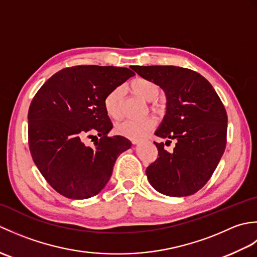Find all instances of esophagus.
Instances as JSON below:
<instances>
[{
	"label": "esophagus",
	"instance_id": "obj_1",
	"mask_svg": "<svg viewBox=\"0 0 257 257\" xmlns=\"http://www.w3.org/2000/svg\"><path fill=\"white\" fill-rule=\"evenodd\" d=\"M146 139H140V140H133V144L134 145H139V144H141V143H144Z\"/></svg>",
	"mask_w": 257,
	"mask_h": 257
}]
</instances>
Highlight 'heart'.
<instances>
[{
    "mask_svg": "<svg viewBox=\"0 0 257 257\" xmlns=\"http://www.w3.org/2000/svg\"><path fill=\"white\" fill-rule=\"evenodd\" d=\"M129 89L135 95L143 98L146 101H152V110H159V103L156 101L160 94V88L154 80L147 77H135L129 81ZM121 102H122V89L120 87L111 89L103 97L102 105L107 116L112 120H118L121 117ZM157 121L155 118L148 117L143 120H125L118 123L114 127L117 135L132 140H139L155 129Z\"/></svg>",
    "mask_w": 257,
    "mask_h": 257,
    "instance_id": "heart-1",
    "label": "heart"
}]
</instances>
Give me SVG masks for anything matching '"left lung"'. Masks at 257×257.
Here are the masks:
<instances>
[{
    "mask_svg": "<svg viewBox=\"0 0 257 257\" xmlns=\"http://www.w3.org/2000/svg\"><path fill=\"white\" fill-rule=\"evenodd\" d=\"M133 69L166 92L167 112L155 135L167 143L177 141L171 154L163 143H155L159 158L147 168L149 182L169 196L194 194L209 181L225 150L224 105L213 86L194 70L178 66Z\"/></svg>",
    "mask_w": 257,
    "mask_h": 257,
    "instance_id": "1",
    "label": "left lung"
}]
</instances>
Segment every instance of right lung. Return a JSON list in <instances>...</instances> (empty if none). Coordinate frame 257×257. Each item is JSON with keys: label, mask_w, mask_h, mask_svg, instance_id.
Instances as JSON below:
<instances>
[{"label": "right lung", "mask_w": 257, "mask_h": 257, "mask_svg": "<svg viewBox=\"0 0 257 257\" xmlns=\"http://www.w3.org/2000/svg\"><path fill=\"white\" fill-rule=\"evenodd\" d=\"M135 73L129 68L97 65L67 67L54 74L33 98L29 109V146L33 161L51 187L69 199L98 194L113 165L132 143L112 129L103 109L107 92ZM95 132V148L83 144Z\"/></svg>", "instance_id": "add662e5"}]
</instances>
